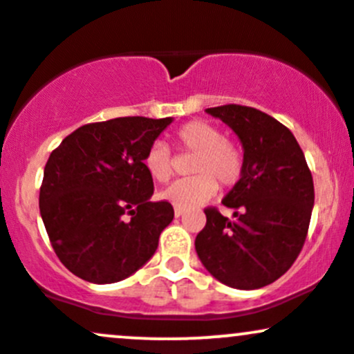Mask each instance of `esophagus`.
I'll list each match as a JSON object with an SVG mask.
<instances>
[{
    "instance_id": "esophagus-1",
    "label": "esophagus",
    "mask_w": 354,
    "mask_h": 354,
    "mask_svg": "<svg viewBox=\"0 0 354 354\" xmlns=\"http://www.w3.org/2000/svg\"><path fill=\"white\" fill-rule=\"evenodd\" d=\"M174 214H176V218H180V216L184 214V209H182V207H176V209H174Z\"/></svg>"
}]
</instances>
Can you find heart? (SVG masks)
I'll use <instances>...</instances> for the list:
<instances>
[{"mask_svg": "<svg viewBox=\"0 0 354 354\" xmlns=\"http://www.w3.org/2000/svg\"><path fill=\"white\" fill-rule=\"evenodd\" d=\"M178 150L194 153L191 170L196 176L180 178L162 191V199L176 207H194L206 203L219 187L227 189L238 184L245 170V153L234 140L223 136L216 124L192 120L178 127L170 136ZM148 176L158 184H165L174 174V160L169 148L153 143L143 157Z\"/></svg>", "mask_w": 354, "mask_h": 354, "instance_id": "heart-1", "label": "heart"}]
</instances>
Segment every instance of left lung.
Listing matches in <instances>:
<instances>
[{
	"label": "left lung",
	"mask_w": 354,
	"mask_h": 354,
	"mask_svg": "<svg viewBox=\"0 0 354 354\" xmlns=\"http://www.w3.org/2000/svg\"><path fill=\"white\" fill-rule=\"evenodd\" d=\"M239 136L245 170L223 204L227 219L206 207V226L196 252L207 272L241 290L265 287L297 260L314 206L313 174L302 148L287 127L260 109L224 104L206 109Z\"/></svg>",
	"instance_id": "obj_1"
}]
</instances>
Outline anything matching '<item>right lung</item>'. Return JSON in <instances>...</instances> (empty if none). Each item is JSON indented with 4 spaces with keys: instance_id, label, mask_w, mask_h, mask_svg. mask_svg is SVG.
Returning a JSON list of instances; mask_svg holds the SVG:
<instances>
[{
    "instance_id": "obj_1",
    "label": "right lung",
    "mask_w": 354,
    "mask_h": 354,
    "mask_svg": "<svg viewBox=\"0 0 354 354\" xmlns=\"http://www.w3.org/2000/svg\"><path fill=\"white\" fill-rule=\"evenodd\" d=\"M172 118H115L87 123L48 157L40 214L59 260L79 279L115 283L153 257L172 223L167 201L151 203L143 157Z\"/></svg>"
}]
</instances>
